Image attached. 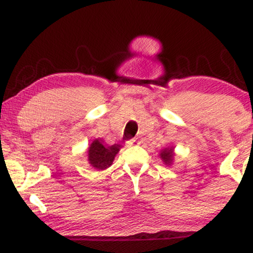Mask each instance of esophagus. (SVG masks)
<instances>
[{
  "label": "esophagus",
  "mask_w": 253,
  "mask_h": 253,
  "mask_svg": "<svg viewBox=\"0 0 253 253\" xmlns=\"http://www.w3.org/2000/svg\"><path fill=\"white\" fill-rule=\"evenodd\" d=\"M135 142H136V139H135V138H133V139H129L128 141L126 142V144H127V146H132V145H134Z\"/></svg>",
  "instance_id": "obj_1"
}]
</instances>
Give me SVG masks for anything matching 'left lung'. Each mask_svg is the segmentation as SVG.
I'll use <instances>...</instances> for the list:
<instances>
[{
  "instance_id": "obj_1",
  "label": "left lung",
  "mask_w": 253,
  "mask_h": 253,
  "mask_svg": "<svg viewBox=\"0 0 253 253\" xmlns=\"http://www.w3.org/2000/svg\"><path fill=\"white\" fill-rule=\"evenodd\" d=\"M173 150L172 148H166V150H163L160 154V158L163 159L164 163L166 164V165H169V164L172 163V158H173Z\"/></svg>"
}]
</instances>
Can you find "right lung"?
Masks as SVG:
<instances>
[{
    "mask_svg": "<svg viewBox=\"0 0 253 253\" xmlns=\"http://www.w3.org/2000/svg\"><path fill=\"white\" fill-rule=\"evenodd\" d=\"M120 145L105 146L101 140H94L88 150V160L93 167L97 169H106L113 163L114 157L120 150Z\"/></svg>",
    "mask_w": 253,
    "mask_h": 253,
    "instance_id": "1",
    "label": "right lung"
}]
</instances>
